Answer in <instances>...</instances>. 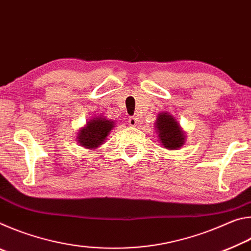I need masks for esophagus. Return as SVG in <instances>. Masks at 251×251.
<instances>
[{"label": "esophagus", "instance_id": "esophagus-1", "mask_svg": "<svg viewBox=\"0 0 251 251\" xmlns=\"http://www.w3.org/2000/svg\"><path fill=\"white\" fill-rule=\"evenodd\" d=\"M128 124H129V126H131V127L137 126V124H138V120H137V117H136V116H131V117H129V118H128Z\"/></svg>", "mask_w": 251, "mask_h": 251}]
</instances>
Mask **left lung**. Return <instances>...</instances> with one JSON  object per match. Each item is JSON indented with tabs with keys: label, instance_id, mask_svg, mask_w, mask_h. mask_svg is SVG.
<instances>
[{
	"label": "left lung",
	"instance_id": "left-lung-1",
	"mask_svg": "<svg viewBox=\"0 0 251 251\" xmlns=\"http://www.w3.org/2000/svg\"><path fill=\"white\" fill-rule=\"evenodd\" d=\"M155 127L161 145L167 150H177L185 144V131L181 129L176 118L168 113H160L157 116Z\"/></svg>",
	"mask_w": 251,
	"mask_h": 251
}]
</instances>
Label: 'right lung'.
I'll return each instance as SVG.
<instances>
[{
	"mask_svg": "<svg viewBox=\"0 0 251 251\" xmlns=\"http://www.w3.org/2000/svg\"><path fill=\"white\" fill-rule=\"evenodd\" d=\"M114 127V122L105 117H95L92 121L87 122L85 127H82L77 135V143L87 150L97 148L104 144L105 138L107 137L109 131Z\"/></svg>",
	"mask_w": 251,
	"mask_h": 251,
	"instance_id": "right-lung-1",
	"label": "right lung"
}]
</instances>
